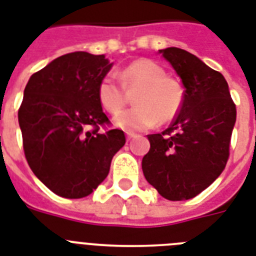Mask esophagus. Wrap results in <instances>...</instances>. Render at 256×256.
<instances>
[{"mask_svg": "<svg viewBox=\"0 0 256 256\" xmlns=\"http://www.w3.org/2000/svg\"><path fill=\"white\" fill-rule=\"evenodd\" d=\"M135 136H136V134H135V132H126V138H128V140H130V139L135 138Z\"/></svg>", "mask_w": 256, "mask_h": 256, "instance_id": "obj_1", "label": "esophagus"}]
</instances>
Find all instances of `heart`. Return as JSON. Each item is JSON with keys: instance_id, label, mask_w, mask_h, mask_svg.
Listing matches in <instances>:
<instances>
[{"instance_id": "b5f03b06", "label": "heart", "mask_w": 256, "mask_h": 256, "mask_svg": "<svg viewBox=\"0 0 256 256\" xmlns=\"http://www.w3.org/2000/svg\"><path fill=\"white\" fill-rule=\"evenodd\" d=\"M118 78L105 74L97 86L101 106L117 116L128 104V92H134L135 106L117 117L116 124L128 132L154 128L158 122L167 124L178 117L184 104V88L176 78L166 76V70L150 59H139L118 72Z\"/></svg>"}]
</instances>
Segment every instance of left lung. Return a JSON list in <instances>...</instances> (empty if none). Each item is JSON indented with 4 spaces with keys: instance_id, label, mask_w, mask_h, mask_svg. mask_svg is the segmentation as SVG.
<instances>
[{
    "instance_id": "obj_1",
    "label": "left lung",
    "mask_w": 256,
    "mask_h": 256,
    "mask_svg": "<svg viewBox=\"0 0 256 256\" xmlns=\"http://www.w3.org/2000/svg\"><path fill=\"white\" fill-rule=\"evenodd\" d=\"M160 52L182 78L184 104L170 128L147 135L151 147L142 170L164 198L189 200L225 170L236 108L220 72L186 50L170 47Z\"/></svg>"
}]
</instances>
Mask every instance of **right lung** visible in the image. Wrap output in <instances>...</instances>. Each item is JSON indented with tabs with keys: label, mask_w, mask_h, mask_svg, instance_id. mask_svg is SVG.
Here are the masks:
<instances>
[{
	"label": "right lung",
	"mask_w": 256,
	"mask_h": 256,
	"mask_svg": "<svg viewBox=\"0 0 256 256\" xmlns=\"http://www.w3.org/2000/svg\"><path fill=\"white\" fill-rule=\"evenodd\" d=\"M112 66L104 55L66 54L35 72L24 88L18 110L24 156L58 196L90 194L126 142L122 130L110 128L97 97Z\"/></svg>",
	"instance_id": "1"
}]
</instances>
